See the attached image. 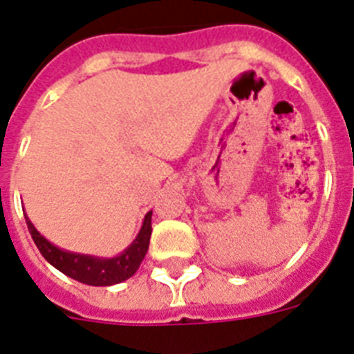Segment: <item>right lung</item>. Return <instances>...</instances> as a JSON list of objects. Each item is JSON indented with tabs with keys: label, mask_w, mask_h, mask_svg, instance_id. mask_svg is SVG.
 I'll use <instances>...</instances> for the list:
<instances>
[{
	"label": "right lung",
	"mask_w": 354,
	"mask_h": 354,
	"mask_svg": "<svg viewBox=\"0 0 354 354\" xmlns=\"http://www.w3.org/2000/svg\"><path fill=\"white\" fill-rule=\"evenodd\" d=\"M151 215L153 212H147L142 228H140L139 235L135 236V241L121 254L112 258L60 250L58 245L51 244L46 236L37 232V228L26 215H24V219L28 224L30 235H32L35 245L55 269L76 279L80 283L92 285V287H110V285L121 283L124 279L131 278L142 263L147 248H149V239H151Z\"/></svg>",
	"instance_id": "add662e5"
}]
</instances>
